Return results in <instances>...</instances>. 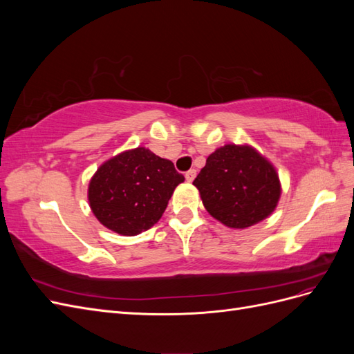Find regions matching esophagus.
I'll return each instance as SVG.
<instances>
[{"label":"esophagus","instance_id":"1","mask_svg":"<svg viewBox=\"0 0 354 354\" xmlns=\"http://www.w3.org/2000/svg\"><path fill=\"white\" fill-rule=\"evenodd\" d=\"M196 177V169H189L186 173V180L187 181H194Z\"/></svg>","mask_w":354,"mask_h":354}]
</instances>
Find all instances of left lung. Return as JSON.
<instances>
[{
	"label": "left lung",
	"mask_w": 354,
	"mask_h": 354,
	"mask_svg": "<svg viewBox=\"0 0 354 354\" xmlns=\"http://www.w3.org/2000/svg\"><path fill=\"white\" fill-rule=\"evenodd\" d=\"M194 185L211 216L232 229L267 218L281 198L274 167L251 146L218 147L207 158Z\"/></svg>",
	"instance_id": "8db88e82"
}]
</instances>
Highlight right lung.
<instances>
[{"instance_id": "right-lung-1", "label": "right lung", "mask_w": 354, "mask_h": 354, "mask_svg": "<svg viewBox=\"0 0 354 354\" xmlns=\"http://www.w3.org/2000/svg\"><path fill=\"white\" fill-rule=\"evenodd\" d=\"M183 181L171 160L145 147L131 149L95 171L88 186L90 207L103 226L136 236L162 217L174 189Z\"/></svg>"}]
</instances>
